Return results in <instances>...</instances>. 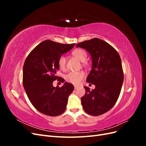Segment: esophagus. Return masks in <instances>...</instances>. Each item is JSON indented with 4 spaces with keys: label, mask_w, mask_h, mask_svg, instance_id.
<instances>
[{
    "label": "esophagus",
    "mask_w": 146,
    "mask_h": 146,
    "mask_svg": "<svg viewBox=\"0 0 146 146\" xmlns=\"http://www.w3.org/2000/svg\"><path fill=\"white\" fill-rule=\"evenodd\" d=\"M74 88H75V90H77L78 88V86H76V85H75V86H74Z\"/></svg>",
    "instance_id": "1"
}]
</instances>
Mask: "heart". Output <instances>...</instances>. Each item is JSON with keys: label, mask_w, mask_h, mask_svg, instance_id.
Returning a JSON list of instances; mask_svg holds the SVG:
<instances>
[{"label": "heart", "mask_w": 146, "mask_h": 146, "mask_svg": "<svg viewBox=\"0 0 146 146\" xmlns=\"http://www.w3.org/2000/svg\"><path fill=\"white\" fill-rule=\"evenodd\" d=\"M72 55L81 61H85L87 57L86 52L82 48H76L72 52ZM58 64L61 69H64L66 64V59L64 56H61L58 61ZM85 77V72L83 71L70 72L66 75V80L74 85H79Z\"/></svg>", "instance_id": "heart-1"}]
</instances>
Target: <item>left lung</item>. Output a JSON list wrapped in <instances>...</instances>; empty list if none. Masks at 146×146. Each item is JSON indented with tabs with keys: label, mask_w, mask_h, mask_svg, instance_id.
I'll list each match as a JSON object with an SVG mask.
<instances>
[{
	"label": "left lung",
	"mask_w": 146,
	"mask_h": 146,
	"mask_svg": "<svg viewBox=\"0 0 146 146\" xmlns=\"http://www.w3.org/2000/svg\"><path fill=\"white\" fill-rule=\"evenodd\" d=\"M90 53L92 67L86 82L96 86L94 90L85 86L81 98L83 110L91 116H99L111 110L120 95L123 72L121 57L113 47L102 39L93 38L78 43Z\"/></svg>",
	"instance_id": "left-lung-1"
}]
</instances>
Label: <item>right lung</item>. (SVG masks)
Here are the masks:
<instances>
[{"label": "right lung", "mask_w": 146, "mask_h": 146, "mask_svg": "<svg viewBox=\"0 0 146 146\" xmlns=\"http://www.w3.org/2000/svg\"><path fill=\"white\" fill-rule=\"evenodd\" d=\"M76 44H64L51 40L41 42L30 52L23 67V85L31 104L38 111L50 116L63 113L69 96L74 90L73 85L64 83L53 86L59 69L58 61L64 53L72 49ZM61 82H64L60 78Z\"/></svg>", "instance_id": "add662e5"}]
</instances>
